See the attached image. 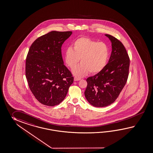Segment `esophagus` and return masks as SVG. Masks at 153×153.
I'll use <instances>...</instances> for the list:
<instances>
[{
    "instance_id": "obj_1",
    "label": "esophagus",
    "mask_w": 153,
    "mask_h": 153,
    "mask_svg": "<svg viewBox=\"0 0 153 153\" xmlns=\"http://www.w3.org/2000/svg\"><path fill=\"white\" fill-rule=\"evenodd\" d=\"M81 78H79V77H74V81H79V80H81Z\"/></svg>"
}]
</instances>
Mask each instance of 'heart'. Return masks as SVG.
<instances>
[{"label": "heart", "instance_id": "b5f03b06", "mask_svg": "<svg viewBox=\"0 0 153 153\" xmlns=\"http://www.w3.org/2000/svg\"><path fill=\"white\" fill-rule=\"evenodd\" d=\"M72 47L66 50L65 60L67 66L74 68L79 62L81 63L73 70L74 74L82 77L89 72L96 75L103 70L109 56V48L104 42H98L89 37L82 36L76 39Z\"/></svg>", "mask_w": 153, "mask_h": 153}]
</instances>
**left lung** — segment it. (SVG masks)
<instances>
[{
	"mask_svg": "<svg viewBox=\"0 0 153 153\" xmlns=\"http://www.w3.org/2000/svg\"><path fill=\"white\" fill-rule=\"evenodd\" d=\"M112 42V53L108 63L102 71L86 79L85 96L90 104L103 107L113 103L127 83L130 59L121 41L109 34Z\"/></svg>",
	"mask_w": 153,
	"mask_h": 153,
	"instance_id": "8db88e82",
	"label": "left lung"
}]
</instances>
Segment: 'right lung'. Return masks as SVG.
Returning <instances> with one entry per match:
<instances>
[{"label":"right lung","mask_w":153,"mask_h":153,"mask_svg":"<svg viewBox=\"0 0 153 153\" xmlns=\"http://www.w3.org/2000/svg\"><path fill=\"white\" fill-rule=\"evenodd\" d=\"M72 31H52L36 39L26 56L25 75L30 91L41 104L55 106L66 96L74 82L63 64L61 47Z\"/></svg>","instance_id":"add662e5"}]
</instances>
